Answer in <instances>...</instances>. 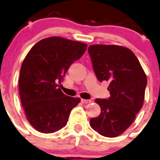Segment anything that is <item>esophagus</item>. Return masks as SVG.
<instances>
[{
	"label": "esophagus",
	"mask_w": 160,
	"mask_h": 160,
	"mask_svg": "<svg viewBox=\"0 0 160 160\" xmlns=\"http://www.w3.org/2000/svg\"><path fill=\"white\" fill-rule=\"evenodd\" d=\"M81 102L82 103H90V102H92V100H90V99H83V98H82L81 99Z\"/></svg>",
	"instance_id": "1"
}]
</instances>
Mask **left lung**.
Masks as SVG:
<instances>
[{"mask_svg": "<svg viewBox=\"0 0 160 160\" xmlns=\"http://www.w3.org/2000/svg\"><path fill=\"white\" fill-rule=\"evenodd\" d=\"M98 81H108L109 98H96L100 114L90 120L91 127L107 137H116L130 126L143 106L147 77L133 52L117 45L88 47Z\"/></svg>", "mask_w": 160, "mask_h": 160, "instance_id": "1", "label": "left lung"}]
</instances>
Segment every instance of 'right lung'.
<instances>
[{
	"label": "right lung",
	"mask_w": 160,
	"mask_h": 160,
	"mask_svg": "<svg viewBox=\"0 0 160 160\" xmlns=\"http://www.w3.org/2000/svg\"><path fill=\"white\" fill-rule=\"evenodd\" d=\"M87 44L61 37L38 42L22 63L19 91L29 123L38 132L52 133L66 125L80 98L67 96L60 89L67 70L80 59Z\"/></svg>",
	"instance_id": "add662e5"
}]
</instances>
